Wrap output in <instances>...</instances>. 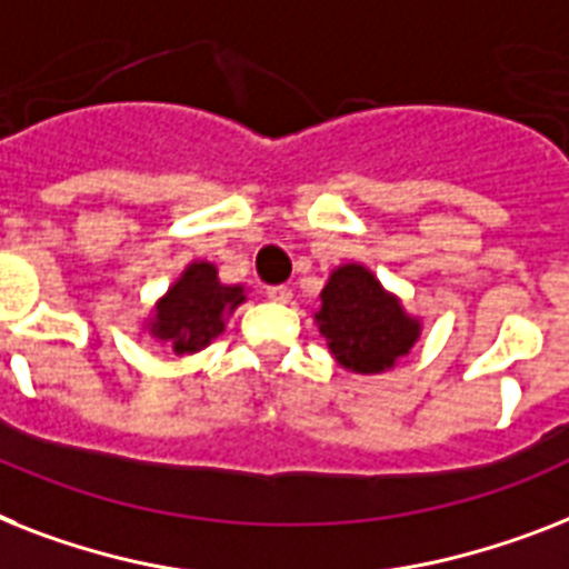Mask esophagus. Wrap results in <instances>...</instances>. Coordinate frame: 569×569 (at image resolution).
<instances>
[{"instance_id":"obj_1","label":"esophagus","mask_w":569,"mask_h":569,"mask_svg":"<svg viewBox=\"0 0 569 569\" xmlns=\"http://www.w3.org/2000/svg\"><path fill=\"white\" fill-rule=\"evenodd\" d=\"M266 298L274 303H289L292 300V289L289 286H266Z\"/></svg>"}]
</instances>
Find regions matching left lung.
Returning a JSON list of instances; mask_svg holds the SVG:
<instances>
[{"label":"left lung","instance_id":"left-lung-1","mask_svg":"<svg viewBox=\"0 0 569 569\" xmlns=\"http://www.w3.org/2000/svg\"><path fill=\"white\" fill-rule=\"evenodd\" d=\"M318 330L327 348L345 368L357 373H380L406 357L418 339V321L362 266L332 271L321 292Z\"/></svg>","mask_w":569,"mask_h":569}]
</instances>
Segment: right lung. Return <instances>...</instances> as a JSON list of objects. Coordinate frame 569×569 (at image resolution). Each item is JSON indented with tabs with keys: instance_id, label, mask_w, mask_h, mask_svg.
I'll list each match as a JSON object with an SVG mask.
<instances>
[{
	"instance_id": "right-lung-1",
	"label": "right lung",
	"mask_w": 569,
	"mask_h": 569,
	"mask_svg": "<svg viewBox=\"0 0 569 569\" xmlns=\"http://www.w3.org/2000/svg\"><path fill=\"white\" fill-rule=\"evenodd\" d=\"M242 300V289L221 286L210 262H192L157 303L151 332L160 341H169L174 353H196L224 330V316Z\"/></svg>"
}]
</instances>
